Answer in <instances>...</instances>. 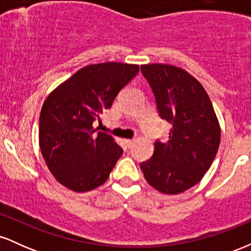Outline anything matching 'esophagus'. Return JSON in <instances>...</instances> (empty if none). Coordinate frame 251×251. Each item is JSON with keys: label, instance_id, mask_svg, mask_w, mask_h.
Wrapping results in <instances>:
<instances>
[{"label": "esophagus", "instance_id": "esophagus-1", "mask_svg": "<svg viewBox=\"0 0 251 251\" xmlns=\"http://www.w3.org/2000/svg\"><path fill=\"white\" fill-rule=\"evenodd\" d=\"M124 144H125L126 148L129 149V148H132V145L134 144V140L133 139H125L124 140Z\"/></svg>", "mask_w": 251, "mask_h": 251}]
</instances>
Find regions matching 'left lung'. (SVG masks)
Here are the masks:
<instances>
[{"instance_id": "obj_1", "label": "left lung", "mask_w": 251, "mask_h": 251, "mask_svg": "<svg viewBox=\"0 0 251 251\" xmlns=\"http://www.w3.org/2000/svg\"><path fill=\"white\" fill-rule=\"evenodd\" d=\"M154 94L159 117L172 125L166 142H154L153 155L140 163L144 177L168 195L200 181L214 162L221 128L211 100L194 76L170 65L140 66Z\"/></svg>"}]
</instances>
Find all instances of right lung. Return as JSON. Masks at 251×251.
<instances>
[{"instance_id": "right-lung-1", "label": "right lung", "mask_w": 251, "mask_h": 251, "mask_svg": "<svg viewBox=\"0 0 251 251\" xmlns=\"http://www.w3.org/2000/svg\"><path fill=\"white\" fill-rule=\"evenodd\" d=\"M138 65H89L54 89L43 102L39 142L55 179L76 192L105 183L123 149L112 135L94 128L119 92L137 75Z\"/></svg>"}]
</instances>
